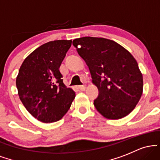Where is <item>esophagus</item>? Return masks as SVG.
<instances>
[{
	"mask_svg": "<svg viewBox=\"0 0 160 160\" xmlns=\"http://www.w3.org/2000/svg\"><path fill=\"white\" fill-rule=\"evenodd\" d=\"M79 89L81 91H84L86 89V85H82V86H78Z\"/></svg>",
	"mask_w": 160,
	"mask_h": 160,
	"instance_id": "esophagus-1",
	"label": "esophagus"
}]
</instances>
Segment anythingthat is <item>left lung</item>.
<instances>
[{
	"label": "left lung",
	"instance_id": "left-lung-1",
	"mask_svg": "<svg viewBox=\"0 0 160 160\" xmlns=\"http://www.w3.org/2000/svg\"><path fill=\"white\" fill-rule=\"evenodd\" d=\"M73 45L98 87V96L94 100L97 111L111 120L131 113L143 92V76L132 55L113 40L102 38L83 37L73 40Z\"/></svg>",
	"mask_w": 160,
	"mask_h": 160
}]
</instances>
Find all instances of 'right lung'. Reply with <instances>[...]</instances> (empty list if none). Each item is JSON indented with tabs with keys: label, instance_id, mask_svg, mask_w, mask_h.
<instances>
[{
	"label": "right lung",
	"instance_id": "add662e5",
	"mask_svg": "<svg viewBox=\"0 0 160 160\" xmlns=\"http://www.w3.org/2000/svg\"><path fill=\"white\" fill-rule=\"evenodd\" d=\"M71 40L49 41L24 60L16 78L19 98L27 111L43 122L61 120L71 107L75 92L63 82L60 65Z\"/></svg>",
	"mask_w": 160,
	"mask_h": 160
}]
</instances>
